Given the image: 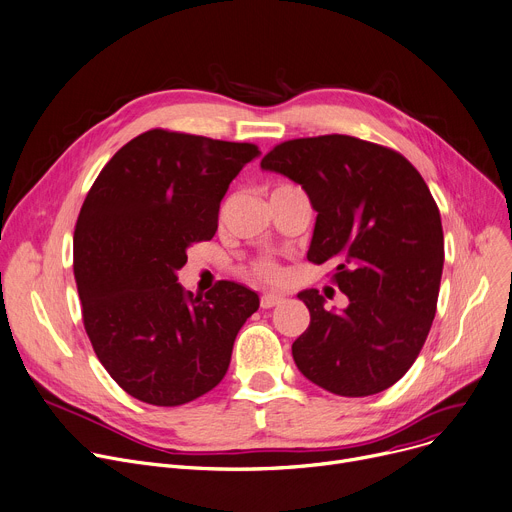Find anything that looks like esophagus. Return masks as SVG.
<instances>
[{"label":"esophagus","mask_w":512,"mask_h":512,"mask_svg":"<svg viewBox=\"0 0 512 512\" xmlns=\"http://www.w3.org/2000/svg\"><path fill=\"white\" fill-rule=\"evenodd\" d=\"M282 296H278V294H263L261 296V300H259V304H261V309H271V306H278V304H282Z\"/></svg>","instance_id":"obj_1"}]
</instances>
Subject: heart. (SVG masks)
<instances>
[{
	"label": "heart",
	"mask_w": 512,
	"mask_h": 512,
	"mask_svg": "<svg viewBox=\"0 0 512 512\" xmlns=\"http://www.w3.org/2000/svg\"><path fill=\"white\" fill-rule=\"evenodd\" d=\"M249 276L261 284H274L280 278V267L271 259H259L251 265Z\"/></svg>",
	"instance_id": "obj_1"
}]
</instances>
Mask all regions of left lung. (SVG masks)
<instances>
[{
  "label": "left lung",
  "instance_id": "1",
  "mask_svg": "<svg viewBox=\"0 0 512 512\" xmlns=\"http://www.w3.org/2000/svg\"><path fill=\"white\" fill-rule=\"evenodd\" d=\"M263 170L302 185L317 212L306 259L335 263L344 311H325L317 290L298 298L311 325L292 344L306 379L342 397L395 385L416 362L445 263L440 212L422 175L399 152L352 135L278 144Z\"/></svg>",
  "mask_w": 512,
  "mask_h": 512
}]
</instances>
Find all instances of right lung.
Segmentation results:
<instances>
[{
  "mask_svg": "<svg viewBox=\"0 0 512 512\" xmlns=\"http://www.w3.org/2000/svg\"><path fill=\"white\" fill-rule=\"evenodd\" d=\"M261 152L203 135L150 129L100 170L74 232L84 329L131 397L173 407L212 391L259 296L218 282L195 296L177 282L193 243L218 230L220 201Z\"/></svg>",
  "mask_w": 512,
  "mask_h": 512,
  "instance_id": "add662e5",
  "label": "right lung"
}]
</instances>
